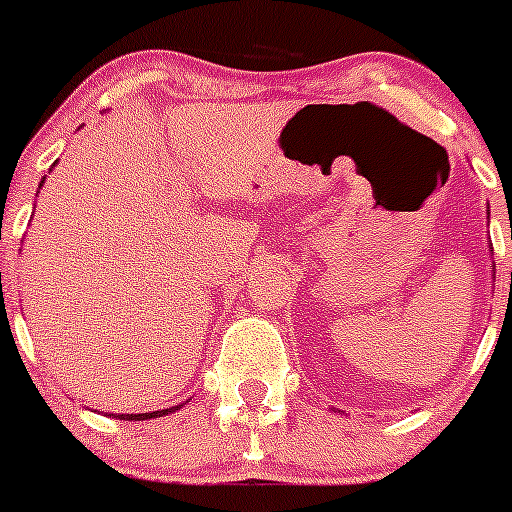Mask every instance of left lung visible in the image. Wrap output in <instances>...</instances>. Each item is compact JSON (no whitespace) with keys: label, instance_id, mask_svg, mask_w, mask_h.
<instances>
[{"label":"left lung","instance_id":"obj_1","mask_svg":"<svg viewBox=\"0 0 512 512\" xmlns=\"http://www.w3.org/2000/svg\"><path fill=\"white\" fill-rule=\"evenodd\" d=\"M490 252H493V247H490ZM493 272H495V265H493Z\"/></svg>","mask_w":512,"mask_h":512}]
</instances>
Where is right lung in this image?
<instances>
[{
    "instance_id": "add662e5",
    "label": "right lung",
    "mask_w": 512,
    "mask_h": 512,
    "mask_svg": "<svg viewBox=\"0 0 512 512\" xmlns=\"http://www.w3.org/2000/svg\"><path fill=\"white\" fill-rule=\"evenodd\" d=\"M41 185H44V180L39 183V188H41ZM180 406H183V404H180ZM180 406H170V409H163V411H151V414H118L116 418H121V421H148V418H160V416L173 414V411H178Z\"/></svg>"
}]
</instances>
